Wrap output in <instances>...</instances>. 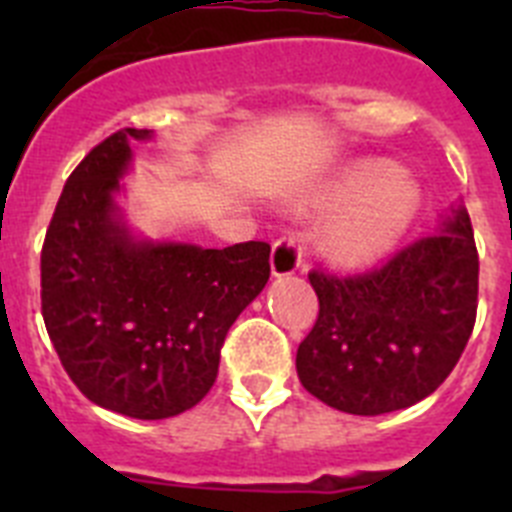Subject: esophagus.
Returning a JSON list of instances; mask_svg holds the SVG:
<instances>
[{
    "instance_id": "esophagus-1",
    "label": "esophagus",
    "mask_w": 512,
    "mask_h": 512,
    "mask_svg": "<svg viewBox=\"0 0 512 512\" xmlns=\"http://www.w3.org/2000/svg\"><path fill=\"white\" fill-rule=\"evenodd\" d=\"M302 266V246L297 235H284L271 248V274L287 277Z\"/></svg>"
}]
</instances>
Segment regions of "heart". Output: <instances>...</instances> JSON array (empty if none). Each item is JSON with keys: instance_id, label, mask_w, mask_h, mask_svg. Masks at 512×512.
<instances>
[{"instance_id": "1", "label": "heart", "mask_w": 512, "mask_h": 512, "mask_svg": "<svg viewBox=\"0 0 512 512\" xmlns=\"http://www.w3.org/2000/svg\"><path fill=\"white\" fill-rule=\"evenodd\" d=\"M420 194L408 174L384 161H359L338 171L312 197L318 210H330L320 246L333 261L364 264L390 251L410 228Z\"/></svg>"}]
</instances>
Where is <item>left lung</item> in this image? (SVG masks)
<instances>
[{
  "mask_svg": "<svg viewBox=\"0 0 512 512\" xmlns=\"http://www.w3.org/2000/svg\"><path fill=\"white\" fill-rule=\"evenodd\" d=\"M307 277L320 312L297 348V377L341 413H392L436 392L477 320L479 256L464 207L377 269Z\"/></svg>",
  "mask_w": 512,
  "mask_h": 512,
  "instance_id": "8db88e82",
  "label": "left lung"
}]
</instances>
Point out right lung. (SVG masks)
I'll return each mask as SVG.
<instances>
[{
  "mask_svg": "<svg viewBox=\"0 0 512 512\" xmlns=\"http://www.w3.org/2000/svg\"><path fill=\"white\" fill-rule=\"evenodd\" d=\"M133 138L151 130L112 133L63 184L40 253V305L81 395L161 420L210 392L230 325L269 282L271 246L135 241L115 205Z\"/></svg>",
  "mask_w": 512,
  "mask_h": 512,
  "instance_id": "1",
  "label": "right lung"
}]
</instances>
